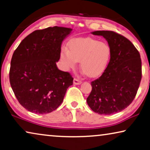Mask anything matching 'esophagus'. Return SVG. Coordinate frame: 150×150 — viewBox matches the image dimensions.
Here are the masks:
<instances>
[{
  "mask_svg": "<svg viewBox=\"0 0 150 150\" xmlns=\"http://www.w3.org/2000/svg\"><path fill=\"white\" fill-rule=\"evenodd\" d=\"M81 80L78 79H76V78H75L74 79H73V83H74L75 85H79L81 83Z\"/></svg>",
  "mask_w": 150,
  "mask_h": 150,
  "instance_id": "obj_1",
  "label": "esophagus"
}]
</instances>
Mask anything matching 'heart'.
<instances>
[{
    "label": "heart",
    "instance_id": "b5f03b06",
    "mask_svg": "<svg viewBox=\"0 0 150 150\" xmlns=\"http://www.w3.org/2000/svg\"><path fill=\"white\" fill-rule=\"evenodd\" d=\"M68 46L69 49L64 47L60 53L65 70L74 68L79 61L80 67L89 77H96L104 73L111 54L108 44L92 38H79L71 40Z\"/></svg>",
    "mask_w": 150,
    "mask_h": 150
}]
</instances>
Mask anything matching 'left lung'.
Wrapping results in <instances>:
<instances>
[{
  "label": "left lung",
  "mask_w": 150,
  "mask_h": 150,
  "mask_svg": "<svg viewBox=\"0 0 150 150\" xmlns=\"http://www.w3.org/2000/svg\"><path fill=\"white\" fill-rule=\"evenodd\" d=\"M111 50L109 63L102 75L91 81L92 89L87 103L99 115H110L131 104L142 79V60L135 46L123 35L112 31H96Z\"/></svg>",
  "instance_id": "1"
}]
</instances>
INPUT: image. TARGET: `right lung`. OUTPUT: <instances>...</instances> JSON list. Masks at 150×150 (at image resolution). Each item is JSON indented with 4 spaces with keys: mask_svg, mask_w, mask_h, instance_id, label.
<instances>
[{
    "mask_svg": "<svg viewBox=\"0 0 150 150\" xmlns=\"http://www.w3.org/2000/svg\"><path fill=\"white\" fill-rule=\"evenodd\" d=\"M72 29L49 27L22 40L11 61L9 80L15 96L26 110L35 114L55 110L63 101L73 78L57 68L61 44Z\"/></svg>",
    "mask_w": 150,
    "mask_h": 150,
    "instance_id": "1",
    "label": "right lung"
}]
</instances>
